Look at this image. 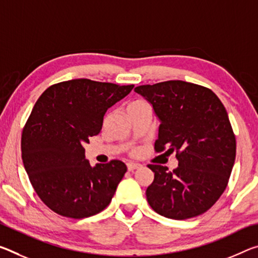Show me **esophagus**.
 Wrapping results in <instances>:
<instances>
[{
    "instance_id": "esophagus-1",
    "label": "esophagus",
    "mask_w": 258,
    "mask_h": 258,
    "mask_svg": "<svg viewBox=\"0 0 258 258\" xmlns=\"http://www.w3.org/2000/svg\"><path fill=\"white\" fill-rule=\"evenodd\" d=\"M139 167H141V164H139V163H128L127 164L128 171H134V170L139 169Z\"/></svg>"
}]
</instances>
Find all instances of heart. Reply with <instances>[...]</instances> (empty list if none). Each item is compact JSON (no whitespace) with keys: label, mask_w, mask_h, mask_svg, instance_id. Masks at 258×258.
<instances>
[{"label":"heart","mask_w":258,"mask_h":258,"mask_svg":"<svg viewBox=\"0 0 258 258\" xmlns=\"http://www.w3.org/2000/svg\"><path fill=\"white\" fill-rule=\"evenodd\" d=\"M144 104H146V102L140 101V100L130 102V103L127 104V107H126V111H127V110H131V109H136L138 107H141V105H144Z\"/></svg>","instance_id":"heart-1"}]
</instances>
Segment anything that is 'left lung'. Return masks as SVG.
Listing matches in <instances>:
<instances>
[{
	"mask_svg": "<svg viewBox=\"0 0 258 258\" xmlns=\"http://www.w3.org/2000/svg\"><path fill=\"white\" fill-rule=\"evenodd\" d=\"M158 120L155 150L175 153L178 167L149 164V206L161 216L187 219L202 215L224 193L235 161L236 144L226 109L209 88L182 80L139 86Z\"/></svg>",
	"mask_w": 258,
	"mask_h": 258,
	"instance_id": "1",
	"label": "left lung"
}]
</instances>
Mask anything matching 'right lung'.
Masks as SVG:
<instances>
[{
  "label": "right lung",
  "mask_w": 258,
  "mask_h": 258,
  "mask_svg": "<svg viewBox=\"0 0 258 258\" xmlns=\"http://www.w3.org/2000/svg\"><path fill=\"white\" fill-rule=\"evenodd\" d=\"M134 85L89 79L52 85L36 101L22 134V158L36 194L56 214L86 218L105 209L127 167L121 161L92 166L84 145L97 136L107 110Z\"/></svg>",
  "instance_id": "add662e5"
}]
</instances>
